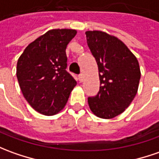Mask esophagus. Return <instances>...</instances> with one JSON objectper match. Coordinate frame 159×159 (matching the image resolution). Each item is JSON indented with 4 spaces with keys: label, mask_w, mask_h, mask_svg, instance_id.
Returning a JSON list of instances; mask_svg holds the SVG:
<instances>
[{
    "label": "esophagus",
    "mask_w": 159,
    "mask_h": 159,
    "mask_svg": "<svg viewBox=\"0 0 159 159\" xmlns=\"http://www.w3.org/2000/svg\"><path fill=\"white\" fill-rule=\"evenodd\" d=\"M78 79H79L80 83H82V82L84 81V75H79V76H78Z\"/></svg>",
    "instance_id": "obj_1"
}]
</instances>
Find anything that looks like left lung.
<instances>
[{"label": "left lung", "mask_w": 159, "mask_h": 159, "mask_svg": "<svg viewBox=\"0 0 159 159\" xmlns=\"http://www.w3.org/2000/svg\"><path fill=\"white\" fill-rule=\"evenodd\" d=\"M90 51L98 62L99 92L88 98L90 111L100 118L122 114L138 93L141 77L137 57L121 40L100 30L85 32Z\"/></svg>", "instance_id": "left-lung-1"}]
</instances>
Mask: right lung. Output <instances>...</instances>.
Segmentation results:
<instances>
[{"instance_id": "1", "label": "right lung", "mask_w": 159, "mask_h": 159, "mask_svg": "<svg viewBox=\"0 0 159 159\" xmlns=\"http://www.w3.org/2000/svg\"><path fill=\"white\" fill-rule=\"evenodd\" d=\"M77 31L55 29L30 43L17 61L20 90L34 111L53 116L65 107L75 80L67 71L66 48Z\"/></svg>"}]
</instances>
